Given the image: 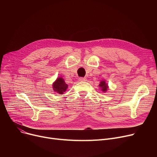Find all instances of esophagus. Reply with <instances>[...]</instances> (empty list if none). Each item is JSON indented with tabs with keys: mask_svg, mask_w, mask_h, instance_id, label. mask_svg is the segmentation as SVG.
Masks as SVG:
<instances>
[{
	"mask_svg": "<svg viewBox=\"0 0 157 157\" xmlns=\"http://www.w3.org/2000/svg\"><path fill=\"white\" fill-rule=\"evenodd\" d=\"M79 81H86V78H79Z\"/></svg>",
	"mask_w": 157,
	"mask_h": 157,
	"instance_id": "1",
	"label": "esophagus"
}]
</instances>
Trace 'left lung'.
<instances>
[{
    "mask_svg": "<svg viewBox=\"0 0 157 157\" xmlns=\"http://www.w3.org/2000/svg\"><path fill=\"white\" fill-rule=\"evenodd\" d=\"M98 86H99V87L101 88V90L104 92H106L107 91H108V90L109 88L108 84L106 83L105 80H104V79L100 81V84Z\"/></svg>",
    "mask_w": 157,
    "mask_h": 157,
    "instance_id": "8db88e82",
    "label": "left lung"
}]
</instances>
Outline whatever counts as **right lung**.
Wrapping results in <instances>:
<instances>
[{
	"label": "right lung",
	"instance_id": "add662e5",
	"mask_svg": "<svg viewBox=\"0 0 157 157\" xmlns=\"http://www.w3.org/2000/svg\"><path fill=\"white\" fill-rule=\"evenodd\" d=\"M52 86L54 92L61 95L63 94L68 88L67 84L65 83L64 79L62 77L57 78L53 82Z\"/></svg>",
	"mask_w": 157,
	"mask_h": 157
}]
</instances>
